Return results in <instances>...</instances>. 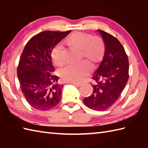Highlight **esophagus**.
Segmentation results:
<instances>
[{"label":"esophagus","instance_id":"obj_1","mask_svg":"<svg viewBox=\"0 0 148 148\" xmlns=\"http://www.w3.org/2000/svg\"><path fill=\"white\" fill-rule=\"evenodd\" d=\"M72 84L76 86H81V84H82L81 83H72Z\"/></svg>","mask_w":148,"mask_h":148}]
</instances>
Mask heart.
<instances>
[{"label": "heart", "instance_id": "b5f03b06", "mask_svg": "<svg viewBox=\"0 0 148 148\" xmlns=\"http://www.w3.org/2000/svg\"><path fill=\"white\" fill-rule=\"evenodd\" d=\"M66 45L70 48L80 50L81 58L86 59L93 67L102 60L104 55V45L98 36L89 34L76 32L71 34L65 40ZM53 64L61 67L65 63L64 49L58 45L53 49L51 53ZM91 66L87 62H82L77 65H68L60 71L62 79L70 83H79L91 72Z\"/></svg>", "mask_w": 148, "mask_h": 148}]
</instances>
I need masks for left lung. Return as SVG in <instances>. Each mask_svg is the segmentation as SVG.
<instances>
[{
    "label": "left lung",
    "instance_id": "8db88e82",
    "mask_svg": "<svg viewBox=\"0 0 148 148\" xmlns=\"http://www.w3.org/2000/svg\"><path fill=\"white\" fill-rule=\"evenodd\" d=\"M105 45L103 58L93 75V93L83 100L88 108L99 111L109 109L120 97L129 77V63L123 46L115 37L98 30Z\"/></svg>",
    "mask_w": 148,
    "mask_h": 148
}]
</instances>
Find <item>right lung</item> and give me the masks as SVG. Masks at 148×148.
<instances>
[{
	"label": "right lung",
	"instance_id": "add662e5",
	"mask_svg": "<svg viewBox=\"0 0 148 148\" xmlns=\"http://www.w3.org/2000/svg\"><path fill=\"white\" fill-rule=\"evenodd\" d=\"M70 32L44 31L32 37L25 46L17 75L25 98L34 109L47 111L60 101L63 84H58L59 77L53 74L55 69L51 53Z\"/></svg>",
	"mask_w": 148,
	"mask_h": 148
}]
</instances>
